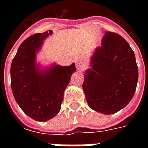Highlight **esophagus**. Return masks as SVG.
Returning <instances> with one entry per match:
<instances>
[{"instance_id": "34e87169", "label": "esophagus", "mask_w": 148, "mask_h": 148, "mask_svg": "<svg viewBox=\"0 0 148 148\" xmlns=\"http://www.w3.org/2000/svg\"><path fill=\"white\" fill-rule=\"evenodd\" d=\"M76 67H77L78 71H82L86 68V64L82 61H81V60H77L76 61Z\"/></svg>"}]
</instances>
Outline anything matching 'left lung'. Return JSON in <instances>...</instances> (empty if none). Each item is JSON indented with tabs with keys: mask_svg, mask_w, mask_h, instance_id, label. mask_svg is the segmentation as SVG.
<instances>
[{
	"mask_svg": "<svg viewBox=\"0 0 148 148\" xmlns=\"http://www.w3.org/2000/svg\"><path fill=\"white\" fill-rule=\"evenodd\" d=\"M90 59L82 84L90 108L103 114L120 111L136 89L139 74L132 49L121 36L106 32Z\"/></svg>",
	"mask_w": 148,
	"mask_h": 148,
	"instance_id": "left-lung-1",
	"label": "left lung"
}]
</instances>
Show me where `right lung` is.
Masks as SVG:
<instances>
[{
    "label": "right lung",
    "mask_w": 148,
    "mask_h": 148,
    "mask_svg": "<svg viewBox=\"0 0 148 148\" xmlns=\"http://www.w3.org/2000/svg\"><path fill=\"white\" fill-rule=\"evenodd\" d=\"M51 30L31 36L19 47L11 65V87L21 109L33 120L47 121L58 114L65 89L76 71L75 64H54L41 70L36 62V52Z\"/></svg>",
    "instance_id": "obj_1"
}]
</instances>
